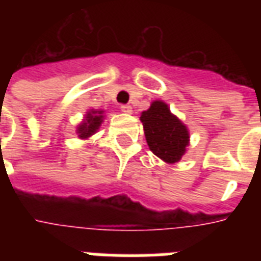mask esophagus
<instances>
[{
	"label": "esophagus",
	"mask_w": 261,
	"mask_h": 261,
	"mask_svg": "<svg viewBox=\"0 0 261 261\" xmlns=\"http://www.w3.org/2000/svg\"><path fill=\"white\" fill-rule=\"evenodd\" d=\"M120 110H122V112H124V114H131V112H133V107H131L130 104H123V106L120 107Z\"/></svg>",
	"instance_id": "1"
}]
</instances>
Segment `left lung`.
Here are the masks:
<instances>
[{
	"label": "left lung",
	"instance_id": "8db88e82",
	"mask_svg": "<svg viewBox=\"0 0 261 261\" xmlns=\"http://www.w3.org/2000/svg\"><path fill=\"white\" fill-rule=\"evenodd\" d=\"M150 150L167 163H177L188 146V130L163 101H154L141 115Z\"/></svg>",
	"mask_w": 261,
	"mask_h": 261
}]
</instances>
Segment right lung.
Here are the masks:
<instances>
[{"instance_id": "add662e5", "label": "right lung", "mask_w": 261, "mask_h": 261, "mask_svg": "<svg viewBox=\"0 0 261 261\" xmlns=\"http://www.w3.org/2000/svg\"><path fill=\"white\" fill-rule=\"evenodd\" d=\"M102 111H92L87 115V119L84 120L77 128V133L80 134V138H88L92 134H94L102 122Z\"/></svg>"}]
</instances>
